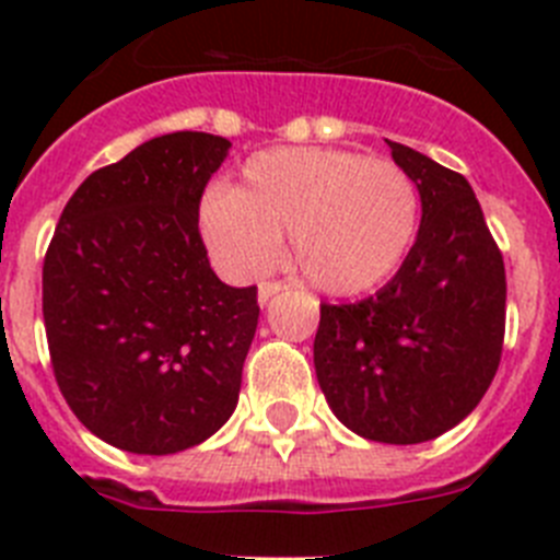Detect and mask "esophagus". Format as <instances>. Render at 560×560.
Segmentation results:
<instances>
[{"mask_svg": "<svg viewBox=\"0 0 560 560\" xmlns=\"http://www.w3.org/2000/svg\"><path fill=\"white\" fill-rule=\"evenodd\" d=\"M280 291H285L283 283H260V285H257V303L266 305L271 296H277Z\"/></svg>", "mask_w": 560, "mask_h": 560, "instance_id": "esophagus-1", "label": "esophagus"}]
</instances>
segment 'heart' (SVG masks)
<instances>
[{
  "label": "heart",
  "instance_id": "obj_1",
  "mask_svg": "<svg viewBox=\"0 0 560 560\" xmlns=\"http://www.w3.org/2000/svg\"><path fill=\"white\" fill-rule=\"evenodd\" d=\"M418 224L420 192L404 167L339 148L255 153L235 190L212 187L199 207L201 237L226 275H264L285 235L294 275L334 296L387 283Z\"/></svg>",
  "mask_w": 560,
  "mask_h": 560
}]
</instances>
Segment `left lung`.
<instances>
[{"label": "left lung", "instance_id": "1", "mask_svg": "<svg viewBox=\"0 0 560 560\" xmlns=\"http://www.w3.org/2000/svg\"><path fill=\"white\" fill-rule=\"evenodd\" d=\"M389 151L418 185V237L384 289L319 308L314 368L350 432L412 446L457 427L491 387L508 283L468 179L400 142Z\"/></svg>", "mask_w": 560, "mask_h": 560}]
</instances>
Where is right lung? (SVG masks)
<instances>
[{"mask_svg": "<svg viewBox=\"0 0 560 560\" xmlns=\"http://www.w3.org/2000/svg\"><path fill=\"white\" fill-rule=\"evenodd\" d=\"M232 142L153 137L72 192L44 257V328L69 409L103 443L176 454L237 407L257 289L221 283L199 201Z\"/></svg>", "mask_w": 560, "mask_h": 560, "instance_id": "right-lung-1", "label": "right lung"}]
</instances>
